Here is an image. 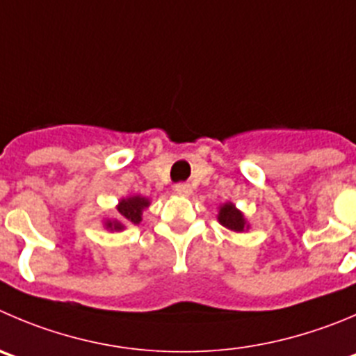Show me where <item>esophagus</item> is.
Listing matches in <instances>:
<instances>
[{
  "label": "esophagus",
  "mask_w": 356,
  "mask_h": 356,
  "mask_svg": "<svg viewBox=\"0 0 356 356\" xmlns=\"http://www.w3.org/2000/svg\"><path fill=\"white\" fill-rule=\"evenodd\" d=\"M176 194L178 195H184V197H188V195L192 194V187L188 184H178L175 187Z\"/></svg>",
  "instance_id": "1"
}]
</instances>
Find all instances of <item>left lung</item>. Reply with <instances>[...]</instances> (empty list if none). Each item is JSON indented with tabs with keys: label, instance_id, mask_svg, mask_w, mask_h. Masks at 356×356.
Here are the masks:
<instances>
[{
	"label": "left lung",
	"instance_id": "left-lung-1",
	"mask_svg": "<svg viewBox=\"0 0 356 356\" xmlns=\"http://www.w3.org/2000/svg\"><path fill=\"white\" fill-rule=\"evenodd\" d=\"M220 225H223L229 231L234 232H246L250 229V223L246 220L245 213L236 208L234 202H223L218 206V215H216Z\"/></svg>",
	"mask_w": 356,
	"mask_h": 356
}]
</instances>
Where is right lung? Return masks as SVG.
Instances as JSON below:
<instances>
[{
  "label": "right lung",
  "instance_id": "add662e5",
  "mask_svg": "<svg viewBox=\"0 0 356 356\" xmlns=\"http://www.w3.org/2000/svg\"><path fill=\"white\" fill-rule=\"evenodd\" d=\"M148 206H150V199L143 195L122 197L117 204V216L104 218L103 227L110 232H120L127 225H138L143 220V211Z\"/></svg>",
  "mask_w": 356,
  "mask_h": 356
}]
</instances>
